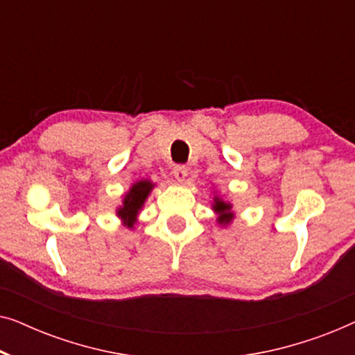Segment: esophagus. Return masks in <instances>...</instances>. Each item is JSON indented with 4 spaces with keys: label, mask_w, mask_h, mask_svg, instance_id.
<instances>
[{
    "label": "esophagus",
    "mask_w": 355,
    "mask_h": 355,
    "mask_svg": "<svg viewBox=\"0 0 355 355\" xmlns=\"http://www.w3.org/2000/svg\"><path fill=\"white\" fill-rule=\"evenodd\" d=\"M187 173H189V169H187L186 166H184V164H178V166H174V168H173V174H174V178H176L179 182L186 181Z\"/></svg>",
    "instance_id": "obj_1"
}]
</instances>
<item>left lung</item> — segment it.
<instances>
[{
    "instance_id": "8db88e82",
    "label": "left lung",
    "mask_w": 355,
    "mask_h": 355,
    "mask_svg": "<svg viewBox=\"0 0 355 355\" xmlns=\"http://www.w3.org/2000/svg\"><path fill=\"white\" fill-rule=\"evenodd\" d=\"M211 208H213V210H215V213L218 215L216 221L220 223L221 226H227L232 221V218H234V213L231 211V208H232L231 203L225 202V200H223V198H220L218 196L213 197Z\"/></svg>"
}]
</instances>
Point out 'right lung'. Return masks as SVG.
<instances>
[{"mask_svg":"<svg viewBox=\"0 0 355 355\" xmlns=\"http://www.w3.org/2000/svg\"><path fill=\"white\" fill-rule=\"evenodd\" d=\"M153 187H155L153 182L144 179V181L135 182L134 186L129 189V192L125 193L123 198V205L118 208V211H116V215L123 220L125 226L134 227L135 221H137L139 211L142 210L144 203L147 200V197L150 196V192H152Z\"/></svg>","mask_w":355,"mask_h":355,"instance_id":"right-lung-1","label":"right lung"}]
</instances>
